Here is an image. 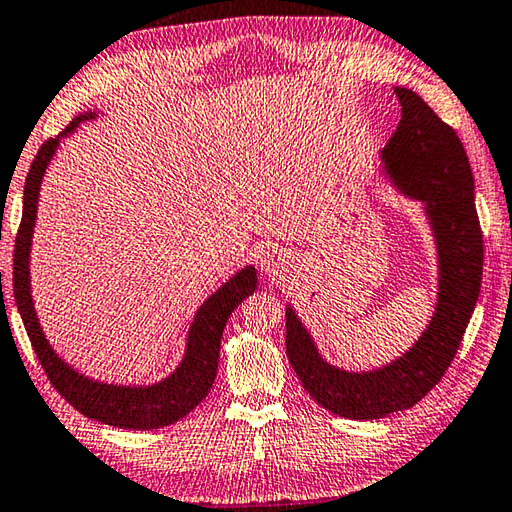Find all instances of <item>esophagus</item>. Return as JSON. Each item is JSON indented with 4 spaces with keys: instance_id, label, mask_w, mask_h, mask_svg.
<instances>
[{
    "instance_id": "1",
    "label": "esophagus",
    "mask_w": 512,
    "mask_h": 512,
    "mask_svg": "<svg viewBox=\"0 0 512 512\" xmlns=\"http://www.w3.org/2000/svg\"><path fill=\"white\" fill-rule=\"evenodd\" d=\"M260 267H263L265 276L272 278V281H278V278H283V274L287 272L289 267V260L283 254H267L263 260H260Z\"/></svg>"
}]
</instances>
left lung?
<instances>
[{"label": "left lung", "instance_id": "8db88e82", "mask_svg": "<svg viewBox=\"0 0 512 512\" xmlns=\"http://www.w3.org/2000/svg\"><path fill=\"white\" fill-rule=\"evenodd\" d=\"M401 122L381 151L385 176L403 196L419 200L435 236L439 260L437 307L419 341L399 359L370 372L327 363L292 305L285 345L303 388L339 417L370 421L408 410L441 381L475 310L484 240L475 207V180L455 129L417 93L397 86Z\"/></svg>", "mask_w": 512, "mask_h": 512}]
</instances>
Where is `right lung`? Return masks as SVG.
I'll use <instances>...</instances> for the list:
<instances>
[{"label": "right lung", "mask_w": 512, "mask_h": 512, "mask_svg": "<svg viewBox=\"0 0 512 512\" xmlns=\"http://www.w3.org/2000/svg\"><path fill=\"white\" fill-rule=\"evenodd\" d=\"M95 118V113H82L66 127L60 136L46 140L42 149L37 151L31 169H28L24 185V211L22 223H19L15 240V258H13V292L19 316L31 339L33 350L40 359L42 368L53 388L80 410L84 417L102 421L106 426L122 430H153L165 428L180 421L185 414L194 410L198 403L207 397L211 385H214L218 372V354H220V336L231 312L254 294L258 287L256 267L247 265L220 285L205 303L198 307L194 323L189 327L185 356L176 370L167 379L151 385H118L102 383L91 376H84L71 368L42 332L40 318L35 314L33 296H31V245L33 229L37 218V200H40V187L48 162L53 160L60 140L71 136L80 127V122Z\"/></svg>", "instance_id": "obj_1"}]
</instances>
